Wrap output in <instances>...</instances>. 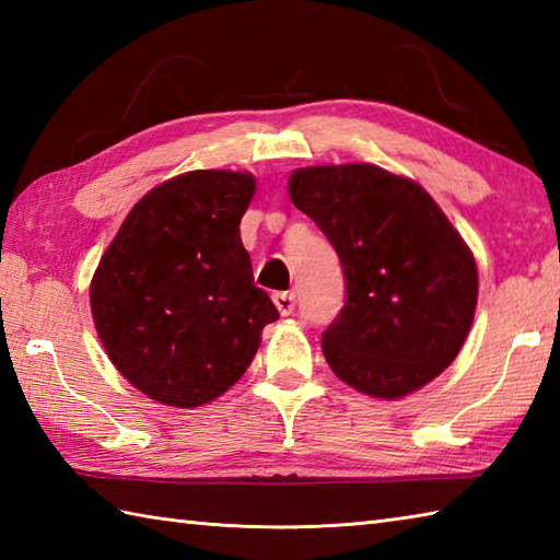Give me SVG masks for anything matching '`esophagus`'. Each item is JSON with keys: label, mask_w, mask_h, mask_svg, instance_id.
Segmentation results:
<instances>
[{"label": "esophagus", "mask_w": 560, "mask_h": 560, "mask_svg": "<svg viewBox=\"0 0 560 560\" xmlns=\"http://www.w3.org/2000/svg\"><path fill=\"white\" fill-rule=\"evenodd\" d=\"M271 299H273V305H277V311L281 315H293V311H295V293L279 291V293H273Z\"/></svg>", "instance_id": "obj_1"}]
</instances>
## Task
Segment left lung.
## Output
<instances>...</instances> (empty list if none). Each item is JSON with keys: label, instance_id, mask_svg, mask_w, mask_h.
<instances>
[{"label": "left lung", "instance_id": "8db88e82", "mask_svg": "<svg viewBox=\"0 0 560 560\" xmlns=\"http://www.w3.org/2000/svg\"><path fill=\"white\" fill-rule=\"evenodd\" d=\"M289 195L337 249L347 301L323 351L343 383L399 399L457 359L479 295L471 249L425 189L371 163L293 171Z\"/></svg>", "mask_w": 560, "mask_h": 560}]
</instances>
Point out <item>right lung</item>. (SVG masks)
I'll return each instance as SVG.
<instances>
[{
  "label": "right lung",
  "instance_id": "add662e5",
  "mask_svg": "<svg viewBox=\"0 0 560 560\" xmlns=\"http://www.w3.org/2000/svg\"><path fill=\"white\" fill-rule=\"evenodd\" d=\"M249 173L189 171L141 197L91 281L108 359L147 397L195 409L243 377L279 317L255 287L241 219Z\"/></svg>",
  "mask_w": 560,
  "mask_h": 560
}]
</instances>
